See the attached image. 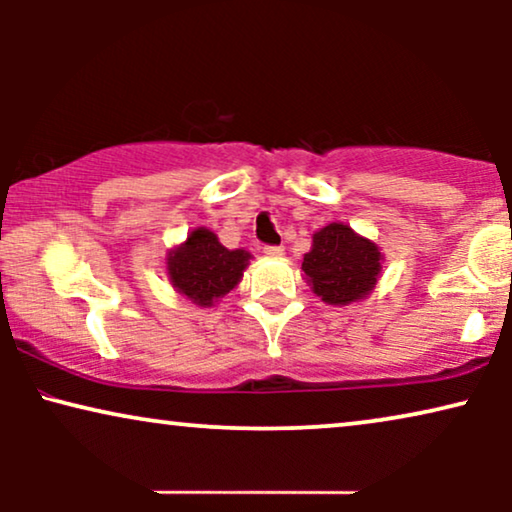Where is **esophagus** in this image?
<instances>
[{"label": "esophagus", "mask_w": 512, "mask_h": 512, "mask_svg": "<svg viewBox=\"0 0 512 512\" xmlns=\"http://www.w3.org/2000/svg\"><path fill=\"white\" fill-rule=\"evenodd\" d=\"M263 254L270 256V258H279L284 254V247H277V244H265Z\"/></svg>", "instance_id": "34e87169"}]
</instances>
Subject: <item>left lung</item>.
<instances>
[{
  "label": "left lung",
  "mask_w": 512,
  "mask_h": 512,
  "mask_svg": "<svg viewBox=\"0 0 512 512\" xmlns=\"http://www.w3.org/2000/svg\"><path fill=\"white\" fill-rule=\"evenodd\" d=\"M380 251L345 223H328L312 237L303 258L307 282L328 305H347L366 298L380 275Z\"/></svg>",
  "instance_id": "1"
}]
</instances>
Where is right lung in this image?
<instances>
[{"label": "right lung", "instance_id": "1", "mask_svg": "<svg viewBox=\"0 0 512 512\" xmlns=\"http://www.w3.org/2000/svg\"><path fill=\"white\" fill-rule=\"evenodd\" d=\"M249 258L244 249L223 247L212 230L195 228L167 258V275L179 293L195 305L209 307L235 289Z\"/></svg>", "mask_w": 512, "mask_h": 512}]
</instances>
